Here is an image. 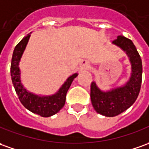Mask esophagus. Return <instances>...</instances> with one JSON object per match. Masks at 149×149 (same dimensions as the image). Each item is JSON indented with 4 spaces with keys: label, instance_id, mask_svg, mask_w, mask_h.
<instances>
[{
    "label": "esophagus",
    "instance_id": "34e87169",
    "mask_svg": "<svg viewBox=\"0 0 149 149\" xmlns=\"http://www.w3.org/2000/svg\"><path fill=\"white\" fill-rule=\"evenodd\" d=\"M89 62L88 61H83L81 62L80 67L82 70H88L89 69Z\"/></svg>",
    "mask_w": 149,
    "mask_h": 149
}]
</instances>
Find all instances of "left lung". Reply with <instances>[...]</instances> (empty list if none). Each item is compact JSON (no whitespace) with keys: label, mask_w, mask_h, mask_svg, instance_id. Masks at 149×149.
Returning <instances> with one entry per match:
<instances>
[{"label":"left lung","mask_w":149,"mask_h":149,"mask_svg":"<svg viewBox=\"0 0 149 149\" xmlns=\"http://www.w3.org/2000/svg\"><path fill=\"white\" fill-rule=\"evenodd\" d=\"M113 45L121 49L127 55L131 63V75L126 84L104 91L96 82L91 84V100L94 109L105 117H114L127 110L139 96L142 82V61L135 45L131 40L118 36Z\"/></svg>","instance_id":"8db88e82"}]
</instances>
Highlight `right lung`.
<instances>
[{
    "mask_svg": "<svg viewBox=\"0 0 149 149\" xmlns=\"http://www.w3.org/2000/svg\"><path fill=\"white\" fill-rule=\"evenodd\" d=\"M30 36L31 33L23 38L14 49L10 66L11 79L15 92L22 105L33 113L48 118L56 114L64 106L67 91L72 84L73 80L78 76V74H73L72 75L68 77L64 84L61 85V88H59V90L53 95H36L26 90L22 83L19 63L27 43L29 41Z\"/></svg>",
    "mask_w": 149,
    "mask_h": 149,
    "instance_id": "add662e5",
    "label": "right lung"
}]
</instances>
